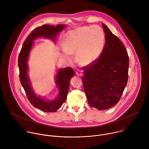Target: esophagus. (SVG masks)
I'll return each instance as SVG.
<instances>
[{"mask_svg": "<svg viewBox=\"0 0 149 149\" xmlns=\"http://www.w3.org/2000/svg\"><path fill=\"white\" fill-rule=\"evenodd\" d=\"M76 75H78V76H82V71L81 70H79L78 69L77 71H76Z\"/></svg>", "mask_w": 149, "mask_h": 149, "instance_id": "obj_1", "label": "esophagus"}]
</instances>
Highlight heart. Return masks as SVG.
Listing matches in <instances>:
<instances>
[{
  "mask_svg": "<svg viewBox=\"0 0 149 149\" xmlns=\"http://www.w3.org/2000/svg\"><path fill=\"white\" fill-rule=\"evenodd\" d=\"M105 42L103 29L99 26H83L70 31L65 36V55L70 57V52H77L79 62L87 65L100 56Z\"/></svg>",
  "mask_w": 149,
  "mask_h": 149,
  "instance_id": "1",
  "label": "heart"
}]
</instances>
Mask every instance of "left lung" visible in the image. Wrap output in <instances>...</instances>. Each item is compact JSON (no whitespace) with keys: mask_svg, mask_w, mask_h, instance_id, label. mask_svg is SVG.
I'll return each instance as SVG.
<instances>
[{"mask_svg":"<svg viewBox=\"0 0 149 149\" xmlns=\"http://www.w3.org/2000/svg\"><path fill=\"white\" fill-rule=\"evenodd\" d=\"M105 42L94 62L82 67L84 89L89 105L107 110L119 101L128 81L129 58L120 39L102 24Z\"/></svg>","mask_w":149,"mask_h":149,"instance_id":"obj_1","label":"left lung"}]
</instances>
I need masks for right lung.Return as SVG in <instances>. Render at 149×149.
Segmentation results:
<instances>
[{"mask_svg": "<svg viewBox=\"0 0 149 149\" xmlns=\"http://www.w3.org/2000/svg\"><path fill=\"white\" fill-rule=\"evenodd\" d=\"M65 27L64 25H58L56 26L44 25L33 30L26 38L18 57L19 79L25 91L27 98L33 107L45 112H56L66 100L70 88V81L75 73L71 68H66L58 71L56 77V86L60 93L58 97L53 101H46L40 97H38L32 89L28 76L27 61L33 40L39 36L55 39L57 33Z\"/></svg>", "mask_w": 149, "mask_h": 149, "instance_id": "add662e5", "label": "right lung"}]
</instances>
